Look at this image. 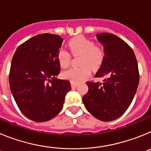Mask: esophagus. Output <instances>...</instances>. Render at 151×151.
<instances>
[{"label":"esophagus","mask_w":151,"mask_h":151,"mask_svg":"<svg viewBox=\"0 0 151 151\" xmlns=\"http://www.w3.org/2000/svg\"><path fill=\"white\" fill-rule=\"evenodd\" d=\"M77 85H78V83H76V82H71V86H72V88H76Z\"/></svg>","instance_id":"obj_1"}]
</instances>
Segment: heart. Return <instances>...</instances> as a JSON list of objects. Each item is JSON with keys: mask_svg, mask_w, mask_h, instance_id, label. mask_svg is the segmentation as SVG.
I'll list each match as a JSON object with an SVG mask.
<instances>
[{"mask_svg": "<svg viewBox=\"0 0 151 151\" xmlns=\"http://www.w3.org/2000/svg\"><path fill=\"white\" fill-rule=\"evenodd\" d=\"M69 47L74 55H81L79 63L82 65L79 68H71L63 73V76L71 82H78L85 79L90 73L91 68L93 70L97 69L104 60V51L101 47L94 45L91 40L84 36H77L69 40ZM57 59L61 67L67 68L70 63L71 57L66 50H60Z\"/></svg>", "mask_w": 151, "mask_h": 151, "instance_id": "b5f03b06", "label": "heart"}]
</instances>
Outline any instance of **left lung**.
Returning a JSON list of instances; mask_svg holds the SVG:
<instances>
[{
  "label": "left lung",
  "instance_id": "8db88e82",
  "mask_svg": "<svg viewBox=\"0 0 151 151\" xmlns=\"http://www.w3.org/2000/svg\"><path fill=\"white\" fill-rule=\"evenodd\" d=\"M104 51V60L95 74L102 82H87L88 91L82 97L88 111L99 120L119 118L132 102L139 83L134 51L127 43L110 33L96 35Z\"/></svg>",
  "mask_w": 151,
  "mask_h": 151
}]
</instances>
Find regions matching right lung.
<instances>
[{"label":"right lung","mask_w":151,"mask_h":151,"mask_svg":"<svg viewBox=\"0 0 151 151\" xmlns=\"http://www.w3.org/2000/svg\"><path fill=\"white\" fill-rule=\"evenodd\" d=\"M63 41L58 35H38L19 45L12 59L10 91L23 115L35 122H47L59 114L71 90L69 81L57 78Z\"/></svg>","instance_id":"1"}]
</instances>
